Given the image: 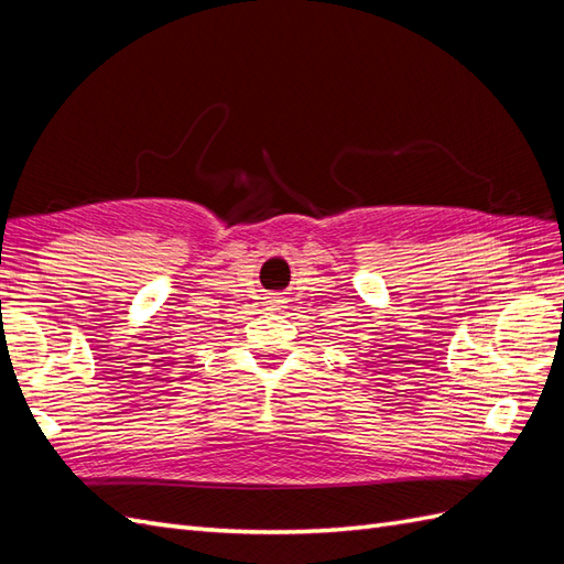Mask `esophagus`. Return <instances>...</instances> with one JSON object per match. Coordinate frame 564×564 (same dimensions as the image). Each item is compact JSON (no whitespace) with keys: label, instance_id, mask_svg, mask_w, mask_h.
<instances>
[{"label":"esophagus","instance_id":"esophagus-1","mask_svg":"<svg viewBox=\"0 0 564 564\" xmlns=\"http://www.w3.org/2000/svg\"><path fill=\"white\" fill-rule=\"evenodd\" d=\"M269 305H271L273 310H279V305H281V300H279V297H271V300H269Z\"/></svg>","mask_w":564,"mask_h":564}]
</instances>
